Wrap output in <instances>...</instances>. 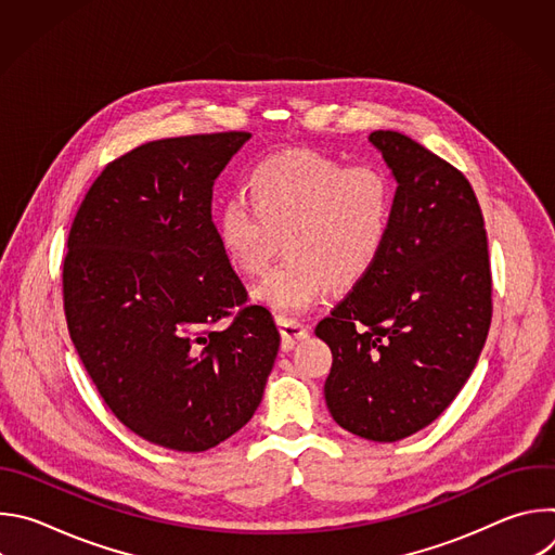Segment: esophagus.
Listing matches in <instances>:
<instances>
[{
    "instance_id": "34e87169",
    "label": "esophagus",
    "mask_w": 555,
    "mask_h": 555,
    "mask_svg": "<svg viewBox=\"0 0 555 555\" xmlns=\"http://www.w3.org/2000/svg\"><path fill=\"white\" fill-rule=\"evenodd\" d=\"M276 325L281 330V338H283V351H292L296 347V343L305 340L309 336V327L302 325L300 321H294V319H276Z\"/></svg>"
}]
</instances>
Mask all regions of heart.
Instances as JSON below:
<instances>
[{
  "label": "heart",
  "mask_w": 555,
  "mask_h": 555,
  "mask_svg": "<svg viewBox=\"0 0 555 555\" xmlns=\"http://www.w3.org/2000/svg\"><path fill=\"white\" fill-rule=\"evenodd\" d=\"M246 195L217 210V242L246 276L263 274L283 242L287 259L255 289L261 305L283 315L309 309L327 285H356L384 250L395 204L379 167H347L313 151L266 157L250 171Z\"/></svg>",
  "instance_id": "heart-1"
}]
</instances>
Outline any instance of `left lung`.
<instances>
[{
	"label": "left lung",
	"mask_w": 555,
	"mask_h": 555,
	"mask_svg": "<svg viewBox=\"0 0 555 555\" xmlns=\"http://www.w3.org/2000/svg\"><path fill=\"white\" fill-rule=\"evenodd\" d=\"M398 182L386 244L315 327L332 349L325 402L338 426L400 441L433 424L472 375L492 323L483 212L469 182L398 131H373Z\"/></svg>",
	"instance_id": "8db88e82"
}]
</instances>
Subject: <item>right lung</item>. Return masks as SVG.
I'll return each instance as SVG.
<instances>
[{
	"instance_id": "right-lung-1",
	"label": "right lung",
	"mask_w": 555,
	"mask_h": 555,
	"mask_svg": "<svg viewBox=\"0 0 555 555\" xmlns=\"http://www.w3.org/2000/svg\"><path fill=\"white\" fill-rule=\"evenodd\" d=\"M246 131L146 142L105 167L63 263L69 338L112 413L138 437L204 452L261 404L281 334L246 302L219 248L212 184Z\"/></svg>"
}]
</instances>
